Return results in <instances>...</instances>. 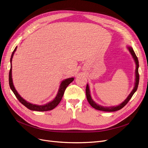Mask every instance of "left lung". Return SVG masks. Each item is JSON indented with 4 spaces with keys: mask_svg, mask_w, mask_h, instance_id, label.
Masks as SVG:
<instances>
[{
    "mask_svg": "<svg viewBox=\"0 0 148 148\" xmlns=\"http://www.w3.org/2000/svg\"><path fill=\"white\" fill-rule=\"evenodd\" d=\"M128 50L129 51L130 53L132 55V56L134 60V61L136 64V69H135V86L133 89V90L131 91L130 95L128 96V97L126 98L124 102H123L121 104H119V106H113V107H103L101 106L99 104L96 103L92 99V98L90 95V88H89V86L88 85H86V99L88 100V102L91 106L92 107H93L94 108L96 109V110H101V111H103V112H115L117 110H120L122 108H123L125 105L127 104L128 102L130 101L131 99V97H132L134 94L135 93V92L136 91L138 88V86L139 84V74H138V67H139V63H138V60L137 57L136 56V55L133 50V49L130 47L127 46Z\"/></svg>",
    "mask_w": 148,
    "mask_h": 148,
    "instance_id": "obj_1",
    "label": "left lung"
}]
</instances>
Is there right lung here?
Listing matches in <instances>:
<instances>
[{"mask_svg": "<svg viewBox=\"0 0 148 148\" xmlns=\"http://www.w3.org/2000/svg\"><path fill=\"white\" fill-rule=\"evenodd\" d=\"M16 49H17V46H16L14 49V50L13 51L12 56H11L10 58V63H11V67H10V73H9V85L10 86V88L13 92V93L16 96V97H17V99L19 100V101L23 104L25 107H26L27 108L30 109L31 110L33 111H39V112H45V111H49V110H51L54 108H56L58 105V103L61 101L63 96L64 95V91L66 88V87L71 84L72 82L74 80L73 77H71L65 79L62 82V83L60 84V88L58 91V93L56 96V97L54 98V99L51 102H49L46 104H45L43 106H39V105H36V104H33V103H31L29 102L26 101L25 99H24L23 97H22L17 92V91L16 90L13 83V80H12V58L13 57V55L16 51Z\"/></svg>", "mask_w": 148, "mask_h": 148, "instance_id": "obj_1", "label": "right lung"}]
</instances>
